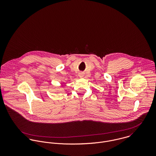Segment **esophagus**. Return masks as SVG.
Here are the masks:
<instances>
[{
	"label": "esophagus",
	"mask_w": 156,
	"mask_h": 156,
	"mask_svg": "<svg viewBox=\"0 0 156 156\" xmlns=\"http://www.w3.org/2000/svg\"><path fill=\"white\" fill-rule=\"evenodd\" d=\"M82 76H83V75H82V73H80V74H79V76H80V77H82Z\"/></svg>",
	"instance_id": "1"
}]
</instances>
